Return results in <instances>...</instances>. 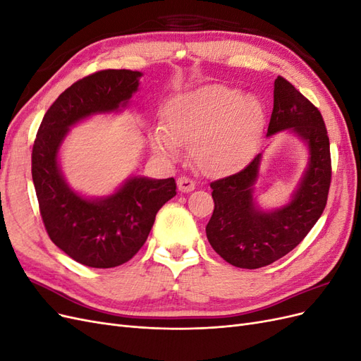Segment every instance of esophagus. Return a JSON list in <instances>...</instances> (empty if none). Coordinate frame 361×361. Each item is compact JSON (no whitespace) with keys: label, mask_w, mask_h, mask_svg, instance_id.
Segmentation results:
<instances>
[{"label":"esophagus","mask_w":361,"mask_h":361,"mask_svg":"<svg viewBox=\"0 0 361 361\" xmlns=\"http://www.w3.org/2000/svg\"><path fill=\"white\" fill-rule=\"evenodd\" d=\"M178 188L180 192H190L195 188V182L187 176H180L178 179Z\"/></svg>","instance_id":"34e87169"}]
</instances>
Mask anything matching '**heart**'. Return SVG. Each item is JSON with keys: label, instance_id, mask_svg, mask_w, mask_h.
I'll list each match as a JSON object with an SVG mask.
<instances>
[{"label": "heart", "instance_id": "obj_1", "mask_svg": "<svg viewBox=\"0 0 361 361\" xmlns=\"http://www.w3.org/2000/svg\"><path fill=\"white\" fill-rule=\"evenodd\" d=\"M264 123L265 110L256 96L227 85H203L171 97L164 108V130H155L152 147L174 159L180 145L190 143L202 171L232 173L255 157Z\"/></svg>", "mask_w": 361, "mask_h": 361}]
</instances>
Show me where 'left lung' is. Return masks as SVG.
<instances>
[{
	"instance_id": "left-lung-1",
	"label": "left lung",
	"mask_w": 361,
	"mask_h": 361,
	"mask_svg": "<svg viewBox=\"0 0 361 361\" xmlns=\"http://www.w3.org/2000/svg\"><path fill=\"white\" fill-rule=\"evenodd\" d=\"M290 129L309 146L310 158L298 190L280 209L260 211L253 202L262 155L232 176L211 183L214 212L206 226L212 248L228 264L256 269L286 256L322 215L331 183L330 140L322 114L307 97L277 76L268 137Z\"/></svg>"
}]
</instances>
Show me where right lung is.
Returning a JSON list of instances; mask_svg holds the SVG:
<instances>
[{"label": "right lung", "instance_id": "add662e5", "mask_svg": "<svg viewBox=\"0 0 361 361\" xmlns=\"http://www.w3.org/2000/svg\"><path fill=\"white\" fill-rule=\"evenodd\" d=\"M141 72L105 69L73 82L43 117L32 145L31 174L43 226L51 241L92 268H114L145 245L157 212L176 195V182L130 178L114 194L87 200L64 182L59 149L72 125L96 113L126 106Z\"/></svg>", "mask_w": 361, "mask_h": 361}]
</instances>
